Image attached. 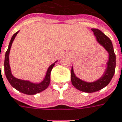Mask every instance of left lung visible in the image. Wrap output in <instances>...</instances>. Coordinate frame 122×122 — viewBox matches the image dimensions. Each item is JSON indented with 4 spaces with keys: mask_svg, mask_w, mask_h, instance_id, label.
<instances>
[{
    "mask_svg": "<svg viewBox=\"0 0 122 122\" xmlns=\"http://www.w3.org/2000/svg\"><path fill=\"white\" fill-rule=\"evenodd\" d=\"M92 30L94 32L97 42L102 45L108 52L109 57L108 62L107 63V67L103 75L97 81L93 82H87L77 78L73 72V67H71V80L72 84L77 90L87 93H92L99 91L107 86L113 77L116 67V55L114 51L111 40L99 29L92 28Z\"/></svg>",
    "mask_w": 122,
    "mask_h": 122,
    "instance_id": "1",
    "label": "left lung"
}]
</instances>
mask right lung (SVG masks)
<instances>
[{
	"mask_svg": "<svg viewBox=\"0 0 122 122\" xmlns=\"http://www.w3.org/2000/svg\"><path fill=\"white\" fill-rule=\"evenodd\" d=\"M18 32L19 31L15 33L13 36L11 37V40L9 43L8 48L6 51V54H5L4 64V73L6 74V78H7L9 82L15 89L21 92L23 94H28V95H34V94H38L41 92L43 91L44 90L46 89L49 86L51 81V70H52L53 66H55V63L51 64L49 67L47 71V73L45 75V79L42 82H41L40 83L35 84V83H32L31 82L28 81L18 79L15 77H14L11 74V69H10V64H9V54H10V49H11V44H12L16 35L17 34Z\"/></svg>",
	"mask_w": 122,
	"mask_h": 122,
	"instance_id": "obj_1",
	"label": "right lung"
}]
</instances>
